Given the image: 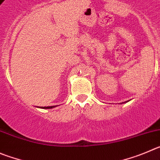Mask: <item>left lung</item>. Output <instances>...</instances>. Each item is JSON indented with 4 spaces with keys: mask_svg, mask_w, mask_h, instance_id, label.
<instances>
[{
    "mask_svg": "<svg viewBox=\"0 0 160 160\" xmlns=\"http://www.w3.org/2000/svg\"><path fill=\"white\" fill-rule=\"evenodd\" d=\"M128 101H130V100H128V101H125V102H123V103H127V102H128Z\"/></svg>",
    "mask_w": 160,
    "mask_h": 160,
    "instance_id": "obj_1",
    "label": "left lung"
}]
</instances>
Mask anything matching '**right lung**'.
I'll list each match as a JSON object with an SVG mask.
<instances>
[{
	"instance_id": "1",
	"label": "right lung",
	"mask_w": 160,
	"mask_h": 160,
	"mask_svg": "<svg viewBox=\"0 0 160 160\" xmlns=\"http://www.w3.org/2000/svg\"><path fill=\"white\" fill-rule=\"evenodd\" d=\"M55 107H57V106H50V107H40L41 108H43V109H51V108H55Z\"/></svg>"
}]
</instances>
